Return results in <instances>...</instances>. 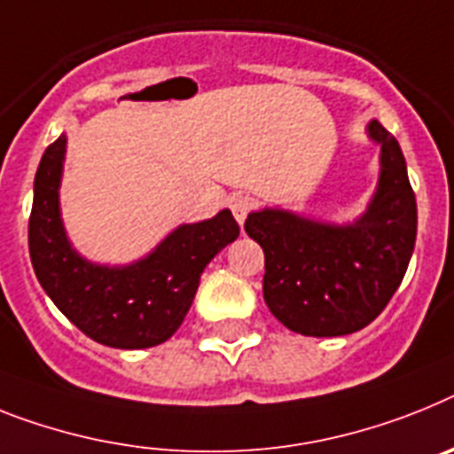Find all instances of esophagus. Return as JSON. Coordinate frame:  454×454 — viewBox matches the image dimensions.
Masks as SVG:
<instances>
[{
	"label": "esophagus",
	"instance_id": "34e87169",
	"mask_svg": "<svg viewBox=\"0 0 454 454\" xmlns=\"http://www.w3.org/2000/svg\"><path fill=\"white\" fill-rule=\"evenodd\" d=\"M231 209H233L235 221H238L239 226H242L247 219V215H249V209H251V198L242 196V193H239V196H233L231 198Z\"/></svg>",
	"mask_w": 454,
	"mask_h": 454
}]
</instances>
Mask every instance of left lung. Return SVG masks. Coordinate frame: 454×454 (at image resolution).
Listing matches in <instances>:
<instances>
[{
  "label": "left lung",
  "mask_w": 454,
  "mask_h": 454,
  "mask_svg": "<svg viewBox=\"0 0 454 454\" xmlns=\"http://www.w3.org/2000/svg\"><path fill=\"white\" fill-rule=\"evenodd\" d=\"M380 147L379 184L363 215L346 223L262 207L245 231L265 254L262 298L274 318L304 337H341L374 321L402 284L418 231V207L395 136L372 120Z\"/></svg>",
  "instance_id": "1"
}]
</instances>
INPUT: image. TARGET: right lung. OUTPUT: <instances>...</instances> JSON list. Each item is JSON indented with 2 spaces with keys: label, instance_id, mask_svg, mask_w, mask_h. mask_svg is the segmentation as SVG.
<instances>
[{
  "label": "right lung",
  "instance_id": "right-lung-1",
  "mask_svg": "<svg viewBox=\"0 0 454 454\" xmlns=\"http://www.w3.org/2000/svg\"><path fill=\"white\" fill-rule=\"evenodd\" d=\"M67 136L43 152L34 177L29 256L36 279L78 330L110 348H150L177 333L207 262L238 239L231 209L182 223L138 261L101 265L78 254L59 207Z\"/></svg>",
  "mask_w": 454,
  "mask_h": 454
}]
</instances>
